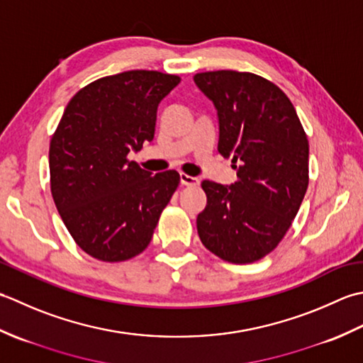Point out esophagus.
<instances>
[{"label":"esophagus","instance_id":"1","mask_svg":"<svg viewBox=\"0 0 363 363\" xmlns=\"http://www.w3.org/2000/svg\"><path fill=\"white\" fill-rule=\"evenodd\" d=\"M180 183L183 186H197L199 179L197 177H191L188 174H180Z\"/></svg>","mask_w":363,"mask_h":363}]
</instances>
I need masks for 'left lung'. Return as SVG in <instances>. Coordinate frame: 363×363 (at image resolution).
<instances>
[{"label":"left lung","instance_id":"8db88e82","mask_svg":"<svg viewBox=\"0 0 363 363\" xmlns=\"http://www.w3.org/2000/svg\"><path fill=\"white\" fill-rule=\"evenodd\" d=\"M218 113V152L230 158L232 184L202 182L197 216L203 246L225 262L260 260L284 238L308 186V140L290 99L254 73H197Z\"/></svg>","mask_w":363,"mask_h":363}]
</instances>
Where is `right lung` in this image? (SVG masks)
Instances as JSON below:
<instances>
[{"label": "right lung", "instance_id": "add662e5", "mask_svg": "<svg viewBox=\"0 0 363 363\" xmlns=\"http://www.w3.org/2000/svg\"><path fill=\"white\" fill-rule=\"evenodd\" d=\"M180 78L130 70L94 81L65 108L50 143L51 196L78 246L101 262H123L149 246L180 183L128 160L152 143L161 100Z\"/></svg>", "mask_w": 363, "mask_h": 363}]
</instances>
